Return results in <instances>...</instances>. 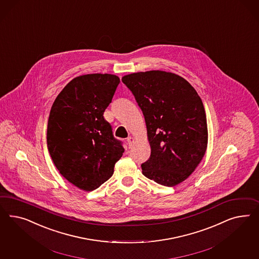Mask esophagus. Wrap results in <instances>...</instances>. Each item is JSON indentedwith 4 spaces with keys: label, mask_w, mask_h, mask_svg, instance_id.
<instances>
[{
    "label": "esophagus",
    "mask_w": 259,
    "mask_h": 259,
    "mask_svg": "<svg viewBox=\"0 0 259 259\" xmlns=\"http://www.w3.org/2000/svg\"><path fill=\"white\" fill-rule=\"evenodd\" d=\"M126 141H127V144H128V146H129V147H131L134 142L133 139H132L131 137H129V138H127V140H126Z\"/></svg>",
    "instance_id": "1"
}]
</instances>
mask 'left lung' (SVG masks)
Listing matches in <instances>:
<instances>
[{
  "label": "left lung",
  "mask_w": 259,
  "mask_h": 259,
  "mask_svg": "<svg viewBox=\"0 0 259 259\" xmlns=\"http://www.w3.org/2000/svg\"><path fill=\"white\" fill-rule=\"evenodd\" d=\"M145 118L151 146L141 164L151 181L172 187L185 181L205 155L208 143L206 114L200 97L186 79L165 71L126 75Z\"/></svg>",
  "instance_id": "left-lung-1"
}]
</instances>
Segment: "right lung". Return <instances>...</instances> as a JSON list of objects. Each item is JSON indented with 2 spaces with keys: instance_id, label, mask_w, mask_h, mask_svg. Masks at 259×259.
Returning <instances> with one entry per match:
<instances>
[{
  "instance_id": "add662e5",
  "label": "right lung",
  "mask_w": 259,
  "mask_h": 259,
  "mask_svg": "<svg viewBox=\"0 0 259 259\" xmlns=\"http://www.w3.org/2000/svg\"><path fill=\"white\" fill-rule=\"evenodd\" d=\"M118 83L119 78L111 74L73 78L50 110L49 154L63 178L84 191H93L108 181L124 152L103 117Z\"/></svg>"
}]
</instances>
